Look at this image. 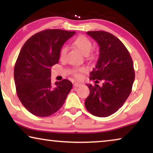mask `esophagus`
<instances>
[{
  "label": "esophagus",
  "mask_w": 153,
  "mask_h": 153,
  "mask_svg": "<svg viewBox=\"0 0 153 153\" xmlns=\"http://www.w3.org/2000/svg\"><path fill=\"white\" fill-rule=\"evenodd\" d=\"M80 85H81V83H80L75 82V83H74V88H76V87H79V86H80Z\"/></svg>",
  "instance_id": "34e87169"
}]
</instances>
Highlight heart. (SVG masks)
<instances>
[{
    "label": "heart",
    "instance_id": "1",
    "mask_svg": "<svg viewBox=\"0 0 153 153\" xmlns=\"http://www.w3.org/2000/svg\"><path fill=\"white\" fill-rule=\"evenodd\" d=\"M73 45L82 53L83 55H85L87 58L90 60H95L96 55L94 53H91V51L93 49V43L91 40L88 38L87 37L84 35H80V36L77 37L76 39L73 42ZM67 53V48L65 47H62L60 50L59 52V57L61 60H64L65 58ZM85 68H80L75 69L74 70V76L76 79H80L81 77V74L85 72Z\"/></svg>",
    "mask_w": 153,
    "mask_h": 153
}]
</instances>
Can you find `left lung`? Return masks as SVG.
Returning <instances> with one entry per match:
<instances>
[{"instance_id": "8db88e82", "label": "left lung", "mask_w": 153, "mask_h": 153, "mask_svg": "<svg viewBox=\"0 0 153 153\" xmlns=\"http://www.w3.org/2000/svg\"><path fill=\"white\" fill-rule=\"evenodd\" d=\"M87 34L97 41L100 56L90 79L103 81L87 84L90 89L85 101L87 110L97 117H107L116 113L130 95L135 73L128 50L118 38L106 31H88Z\"/></svg>"}]
</instances>
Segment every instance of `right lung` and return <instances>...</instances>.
Listing matches in <instances>:
<instances>
[{
  "instance_id": "1",
  "label": "right lung",
  "mask_w": 153,
  "mask_h": 153,
  "mask_svg": "<svg viewBox=\"0 0 153 153\" xmlns=\"http://www.w3.org/2000/svg\"><path fill=\"white\" fill-rule=\"evenodd\" d=\"M75 31L48 29L33 35L23 46L14 70L19 99L31 114L39 117L53 114L63 105L72 88L68 79L51 85V68L59 60L64 43Z\"/></svg>"
}]
</instances>
